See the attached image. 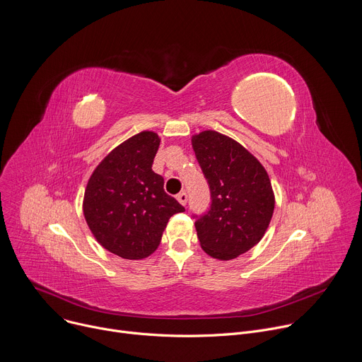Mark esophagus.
Segmentation results:
<instances>
[{
	"mask_svg": "<svg viewBox=\"0 0 362 362\" xmlns=\"http://www.w3.org/2000/svg\"><path fill=\"white\" fill-rule=\"evenodd\" d=\"M177 200L185 206V204L187 203V193H186V192H180V193L177 194Z\"/></svg>",
	"mask_w": 362,
	"mask_h": 362,
	"instance_id": "esophagus-1",
	"label": "esophagus"
}]
</instances>
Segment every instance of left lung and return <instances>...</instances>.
Here are the masks:
<instances>
[{"label":"left lung","mask_w":362,"mask_h":362,"mask_svg":"<svg viewBox=\"0 0 362 362\" xmlns=\"http://www.w3.org/2000/svg\"><path fill=\"white\" fill-rule=\"evenodd\" d=\"M192 146L211 189L208 212L193 215L200 246L216 259H235L269 226L275 208L269 176L242 144L218 132L193 136Z\"/></svg>","instance_id":"8db88e82"}]
</instances>
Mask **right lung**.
Segmentation results:
<instances>
[{
  "label": "right lung",
  "instance_id": "right-lung-1",
  "mask_svg": "<svg viewBox=\"0 0 362 362\" xmlns=\"http://www.w3.org/2000/svg\"><path fill=\"white\" fill-rule=\"evenodd\" d=\"M160 139L141 132L110 151L93 172L84 193L86 222L97 242L124 259L158 249L169 219L183 206L151 170Z\"/></svg>",
  "mask_w": 362,
  "mask_h": 362
}]
</instances>
